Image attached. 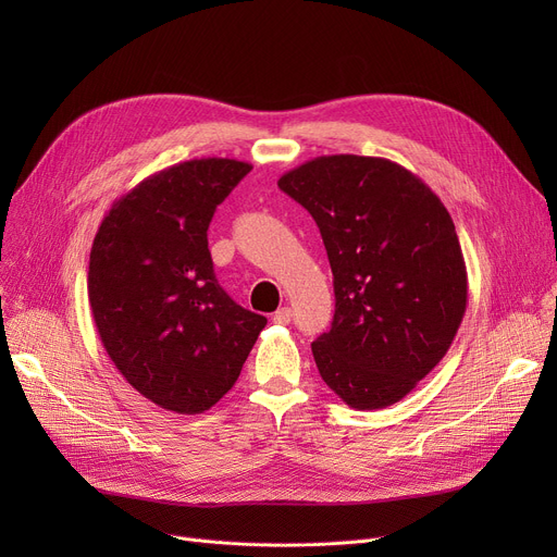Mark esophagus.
<instances>
[{"label": "esophagus", "mask_w": 557, "mask_h": 557, "mask_svg": "<svg viewBox=\"0 0 557 557\" xmlns=\"http://www.w3.org/2000/svg\"><path fill=\"white\" fill-rule=\"evenodd\" d=\"M290 309L288 307H282V309H277L275 313H273V323H277V325H288L290 323Z\"/></svg>", "instance_id": "obj_1"}]
</instances>
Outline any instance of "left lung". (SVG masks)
<instances>
[{"label": "left lung", "instance_id": "8db88e82", "mask_svg": "<svg viewBox=\"0 0 557 557\" xmlns=\"http://www.w3.org/2000/svg\"><path fill=\"white\" fill-rule=\"evenodd\" d=\"M277 187L313 216L334 273L332 330L311 343L320 376L357 411L399 401L447 355L467 307L447 208L386 158L320 156Z\"/></svg>", "mask_w": 557, "mask_h": 557}]
</instances>
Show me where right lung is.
<instances>
[{
    "label": "right lung",
    "mask_w": 557,
    "mask_h": 557,
    "mask_svg": "<svg viewBox=\"0 0 557 557\" xmlns=\"http://www.w3.org/2000/svg\"><path fill=\"white\" fill-rule=\"evenodd\" d=\"M250 169L230 158L162 169L112 205L92 244L87 296L106 352L173 413L212 408L267 325L221 288L208 248L216 205Z\"/></svg>",
    "instance_id": "1"
}]
</instances>
